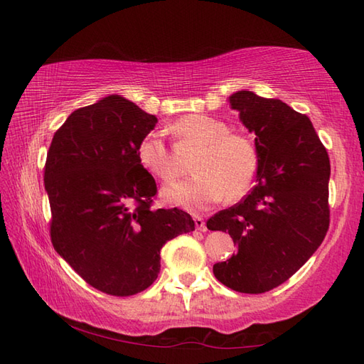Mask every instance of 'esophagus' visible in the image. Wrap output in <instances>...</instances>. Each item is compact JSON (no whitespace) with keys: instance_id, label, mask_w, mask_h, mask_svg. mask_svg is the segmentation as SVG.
Returning <instances> with one entry per match:
<instances>
[{"instance_id":"obj_1","label":"esophagus","mask_w":364,"mask_h":364,"mask_svg":"<svg viewBox=\"0 0 364 364\" xmlns=\"http://www.w3.org/2000/svg\"><path fill=\"white\" fill-rule=\"evenodd\" d=\"M194 222H196V228L198 231H206V223L202 215H194Z\"/></svg>"}]
</instances>
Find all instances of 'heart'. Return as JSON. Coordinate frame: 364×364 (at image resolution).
Segmentation results:
<instances>
[{
  "label": "heart",
  "mask_w": 364,
  "mask_h": 364,
  "mask_svg": "<svg viewBox=\"0 0 364 364\" xmlns=\"http://www.w3.org/2000/svg\"><path fill=\"white\" fill-rule=\"evenodd\" d=\"M176 149H197L191 162L194 172L188 180L170 184L161 192L166 203L200 211L223 197L235 202L250 191L258 172V150L250 137L231 133L225 122L203 114H188L172 128ZM137 161L146 172L161 181L178 175L173 151L158 133L145 134L137 145Z\"/></svg>",
  "instance_id": "1"
}]
</instances>
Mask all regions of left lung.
<instances>
[{
    "label": "left lung",
    "instance_id": "1",
    "mask_svg": "<svg viewBox=\"0 0 364 364\" xmlns=\"http://www.w3.org/2000/svg\"><path fill=\"white\" fill-rule=\"evenodd\" d=\"M228 102L255 134L258 172L249 196L206 222L237 247L213 272L230 289L261 294L296 274L326 237L330 159L311 120L282 100L237 90Z\"/></svg>",
    "mask_w": 364,
    "mask_h": 364
}]
</instances>
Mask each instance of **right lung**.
Segmentation results:
<instances>
[{
  "instance_id": "add662e5",
  "label": "right lung",
  "mask_w": 364,
  "mask_h": 364,
  "mask_svg": "<svg viewBox=\"0 0 364 364\" xmlns=\"http://www.w3.org/2000/svg\"><path fill=\"white\" fill-rule=\"evenodd\" d=\"M158 119L120 95L73 111L45 162L54 250L82 280L109 296H134L156 280L159 252L196 230L178 208L153 210L154 178L137 145Z\"/></svg>"
}]
</instances>
